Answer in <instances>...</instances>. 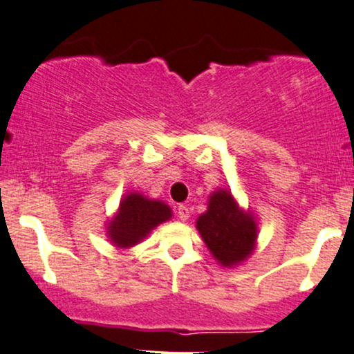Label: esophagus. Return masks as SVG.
Listing matches in <instances>:
<instances>
[{
    "label": "esophagus",
    "mask_w": 354,
    "mask_h": 354,
    "mask_svg": "<svg viewBox=\"0 0 354 354\" xmlns=\"http://www.w3.org/2000/svg\"><path fill=\"white\" fill-rule=\"evenodd\" d=\"M177 216H178V219H180V221H187L188 218H190V211H188V208L185 205H180L177 208Z\"/></svg>",
    "instance_id": "esophagus-1"
}]
</instances>
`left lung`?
Here are the masks:
<instances>
[{
	"label": "left lung",
	"mask_w": 354,
	"mask_h": 354,
	"mask_svg": "<svg viewBox=\"0 0 354 354\" xmlns=\"http://www.w3.org/2000/svg\"><path fill=\"white\" fill-rule=\"evenodd\" d=\"M196 229L214 259L224 267L244 261L255 247V219L239 208L227 190H218L209 196L208 211L198 218Z\"/></svg>",
	"instance_id": "1"
}]
</instances>
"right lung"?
I'll return each mask as SVG.
<instances>
[{
    "mask_svg": "<svg viewBox=\"0 0 354 354\" xmlns=\"http://www.w3.org/2000/svg\"><path fill=\"white\" fill-rule=\"evenodd\" d=\"M171 216V208L162 201L130 194L122 200L118 213L109 224L107 234L117 247L128 249L143 241L158 224Z\"/></svg>",
    "mask_w": 354,
    "mask_h": 354,
    "instance_id": "1",
    "label": "right lung"
}]
</instances>
